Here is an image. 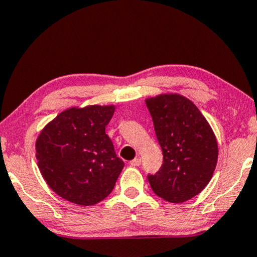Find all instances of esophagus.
<instances>
[{"label": "esophagus", "instance_id": "34e87169", "mask_svg": "<svg viewBox=\"0 0 257 257\" xmlns=\"http://www.w3.org/2000/svg\"><path fill=\"white\" fill-rule=\"evenodd\" d=\"M131 165L132 166H140V165H141V159L140 158L134 159V160L131 161Z\"/></svg>", "mask_w": 257, "mask_h": 257}]
</instances>
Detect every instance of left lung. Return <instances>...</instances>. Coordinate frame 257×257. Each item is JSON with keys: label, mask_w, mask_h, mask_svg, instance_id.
I'll return each mask as SVG.
<instances>
[{"label": "left lung", "mask_w": 257, "mask_h": 257, "mask_svg": "<svg viewBox=\"0 0 257 257\" xmlns=\"http://www.w3.org/2000/svg\"><path fill=\"white\" fill-rule=\"evenodd\" d=\"M164 162L148 174L153 192L170 203H184L204 190L218 159L216 136L199 109L178 93L146 99Z\"/></svg>", "instance_id": "1"}]
</instances>
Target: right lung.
<instances>
[{"mask_svg":"<svg viewBox=\"0 0 257 257\" xmlns=\"http://www.w3.org/2000/svg\"><path fill=\"white\" fill-rule=\"evenodd\" d=\"M113 105H89L60 112L38 136V166L48 186L78 205H95L111 193L124 162L105 126Z\"/></svg>","mask_w":257,"mask_h":257,"instance_id":"1","label":"right lung"}]
</instances>
